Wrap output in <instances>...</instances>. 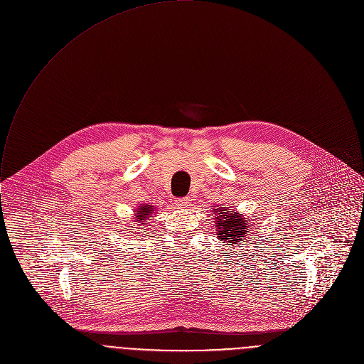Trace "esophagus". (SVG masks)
<instances>
[{"instance_id": "obj_1", "label": "esophagus", "mask_w": 364, "mask_h": 364, "mask_svg": "<svg viewBox=\"0 0 364 364\" xmlns=\"http://www.w3.org/2000/svg\"><path fill=\"white\" fill-rule=\"evenodd\" d=\"M190 197H181V198H177L176 200V205L178 208H188L190 207Z\"/></svg>"}]
</instances>
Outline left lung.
Listing matches in <instances>:
<instances>
[{
    "mask_svg": "<svg viewBox=\"0 0 364 364\" xmlns=\"http://www.w3.org/2000/svg\"><path fill=\"white\" fill-rule=\"evenodd\" d=\"M225 210V207H223V210H220V218L217 220V230H218V237L220 240L232 244H237L242 240V237L245 234H248L247 231V220L242 218L241 214H235V213H230Z\"/></svg>",
    "mask_w": 364,
    "mask_h": 364,
    "instance_id": "1",
    "label": "left lung"
}]
</instances>
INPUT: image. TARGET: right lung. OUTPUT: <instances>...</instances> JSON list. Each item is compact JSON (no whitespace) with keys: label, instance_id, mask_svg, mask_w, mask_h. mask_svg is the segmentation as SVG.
Listing matches in <instances>:
<instances>
[{"label":"right lung","instance_id":"obj_1","mask_svg":"<svg viewBox=\"0 0 364 364\" xmlns=\"http://www.w3.org/2000/svg\"><path fill=\"white\" fill-rule=\"evenodd\" d=\"M151 211H153L151 207H149V205H141V207L139 208V211H137V215H136V217H137V221H141V223H143V221L151 214Z\"/></svg>","mask_w":364,"mask_h":364}]
</instances>
